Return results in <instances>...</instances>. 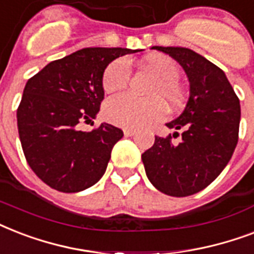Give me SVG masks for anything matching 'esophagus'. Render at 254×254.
<instances>
[{
  "mask_svg": "<svg viewBox=\"0 0 254 254\" xmlns=\"http://www.w3.org/2000/svg\"><path fill=\"white\" fill-rule=\"evenodd\" d=\"M124 134H125V137H131V135L135 134V130H133V129H124Z\"/></svg>",
  "mask_w": 254,
  "mask_h": 254,
  "instance_id": "obj_1",
  "label": "esophagus"
}]
</instances>
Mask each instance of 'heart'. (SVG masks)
<instances>
[{
  "instance_id": "heart-1",
  "label": "heart",
  "mask_w": 254,
  "mask_h": 254,
  "mask_svg": "<svg viewBox=\"0 0 254 254\" xmlns=\"http://www.w3.org/2000/svg\"><path fill=\"white\" fill-rule=\"evenodd\" d=\"M146 67L157 77L151 87V99H135L129 95L112 97L105 103L104 115L109 123L127 129H139L165 117V104L169 108L181 107L185 92L178 84L179 67L166 55H151ZM130 79V65L125 59H117L108 65L103 73V88L107 93L123 91Z\"/></svg>"
}]
</instances>
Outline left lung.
I'll return each instance as SVG.
<instances>
[{"label": "left lung", "instance_id": "1", "mask_svg": "<svg viewBox=\"0 0 254 254\" xmlns=\"http://www.w3.org/2000/svg\"><path fill=\"white\" fill-rule=\"evenodd\" d=\"M183 67L190 80V99L177 120L166 124L182 129L181 142L157 137L142 154L151 185L170 196H190L211 185L228 165L239 141L240 101L223 69L185 47H161Z\"/></svg>", "mask_w": 254, "mask_h": 254}]
</instances>
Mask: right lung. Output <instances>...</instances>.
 <instances>
[{
    "instance_id": "obj_1",
    "label": "right lung",
    "mask_w": 254,
    "mask_h": 254,
    "mask_svg": "<svg viewBox=\"0 0 254 254\" xmlns=\"http://www.w3.org/2000/svg\"><path fill=\"white\" fill-rule=\"evenodd\" d=\"M138 50L88 47L46 65L30 77L17 109L25 158L39 179L61 192H79L100 181L123 130L95 119L104 100V69L116 58Z\"/></svg>"
}]
</instances>
